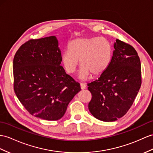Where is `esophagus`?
I'll use <instances>...</instances> for the list:
<instances>
[{"instance_id": "34e87169", "label": "esophagus", "mask_w": 153, "mask_h": 153, "mask_svg": "<svg viewBox=\"0 0 153 153\" xmlns=\"http://www.w3.org/2000/svg\"><path fill=\"white\" fill-rule=\"evenodd\" d=\"M80 86H81V88L83 90V89H85L86 88V85L85 83H81L80 84Z\"/></svg>"}]
</instances>
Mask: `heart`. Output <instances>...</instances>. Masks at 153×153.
<instances>
[{"instance_id":"1","label":"heart","mask_w":153,"mask_h":153,"mask_svg":"<svg viewBox=\"0 0 153 153\" xmlns=\"http://www.w3.org/2000/svg\"><path fill=\"white\" fill-rule=\"evenodd\" d=\"M112 52L110 42L103 37L77 38L69 42L61 61L65 71L72 74L76 71L79 61V77L84 81L91 74L98 76L106 71L111 64Z\"/></svg>"}]
</instances>
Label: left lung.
Listing matches in <instances>:
<instances>
[{"mask_svg":"<svg viewBox=\"0 0 153 153\" xmlns=\"http://www.w3.org/2000/svg\"><path fill=\"white\" fill-rule=\"evenodd\" d=\"M114 48L107 70L87 85L92 94L90 112L96 118L108 122L126 114L142 84L141 62L136 50L119 39Z\"/></svg>","mask_w":153,"mask_h":153,"instance_id":"left-lung-1","label":"left lung"}]
</instances>
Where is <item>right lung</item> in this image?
<instances>
[{"instance_id": "obj_1", "label": "right lung", "mask_w": 153, "mask_h": 153, "mask_svg": "<svg viewBox=\"0 0 153 153\" xmlns=\"http://www.w3.org/2000/svg\"><path fill=\"white\" fill-rule=\"evenodd\" d=\"M56 36L31 39L13 59V88L30 114L45 120H58L81 91L80 84L61 66V50Z\"/></svg>"}]
</instances>
